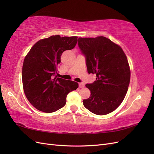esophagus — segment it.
<instances>
[{
    "label": "esophagus",
    "mask_w": 154,
    "mask_h": 154,
    "mask_svg": "<svg viewBox=\"0 0 154 154\" xmlns=\"http://www.w3.org/2000/svg\"><path fill=\"white\" fill-rule=\"evenodd\" d=\"M84 86H85V85H84V83H79V87H80V88H83V87H84Z\"/></svg>",
    "instance_id": "esophagus-1"
}]
</instances>
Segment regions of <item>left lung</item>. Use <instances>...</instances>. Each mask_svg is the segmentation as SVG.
Segmentation results:
<instances>
[{
  "label": "left lung",
  "instance_id": "obj_1",
  "mask_svg": "<svg viewBox=\"0 0 154 154\" xmlns=\"http://www.w3.org/2000/svg\"><path fill=\"white\" fill-rule=\"evenodd\" d=\"M78 47L85 56L88 74H96V81L87 83L91 91L84 106L97 115L115 110L127 94L130 70L127 57L119 45L105 36L79 38Z\"/></svg>",
  "mask_w": 154,
  "mask_h": 154
}]
</instances>
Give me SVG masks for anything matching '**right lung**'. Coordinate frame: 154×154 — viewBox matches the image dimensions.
I'll return each instance as SVG.
<instances>
[{
  "label": "right lung",
  "instance_id": "obj_1",
  "mask_svg": "<svg viewBox=\"0 0 154 154\" xmlns=\"http://www.w3.org/2000/svg\"><path fill=\"white\" fill-rule=\"evenodd\" d=\"M77 38L51 36L37 42L26 56L22 66L23 88L27 99L38 110L51 113L62 108L68 93L78 87L75 82L55 76L62 54L75 47Z\"/></svg>",
  "mask_w": 154,
  "mask_h": 154
}]
</instances>
